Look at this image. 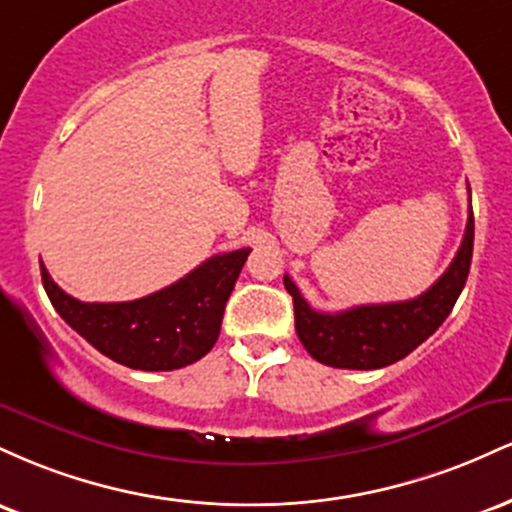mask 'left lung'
Returning a JSON list of instances; mask_svg holds the SVG:
<instances>
[{
	"label": "left lung",
	"mask_w": 512,
	"mask_h": 512,
	"mask_svg": "<svg viewBox=\"0 0 512 512\" xmlns=\"http://www.w3.org/2000/svg\"><path fill=\"white\" fill-rule=\"evenodd\" d=\"M472 250L474 214L469 204L467 228L455 260L431 289L411 301L356 305L342 313H320L310 308L291 276H284L286 291L293 298L298 339L305 351L325 366L351 370L390 366L409 356L443 325L467 284Z\"/></svg>",
	"instance_id": "1"
}]
</instances>
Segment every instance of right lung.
<instances>
[{
	"label": "right lung",
	"mask_w": 512,
	"mask_h": 512,
	"mask_svg": "<svg viewBox=\"0 0 512 512\" xmlns=\"http://www.w3.org/2000/svg\"><path fill=\"white\" fill-rule=\"evenodd\" d=\"M250 248L209 257L166 289L127 303H81L40 264L60 317L93 349L134 370H178L207 356L221 332L223 308Z\"/></svg>",
	"instance_id": "1"
}]
</instances>
